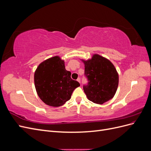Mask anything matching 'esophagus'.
I'll return each mask as SVG.
<instances>
[{
	"label": "esophagus",
	"mask_w": 151,
	"mask_h": 151,
	"mask_svg": "<svg viewBox=\"0 0 151 151\" xmlns=\"http://www.w3.org/2000/svg\"><path fill=\"white\" fill-rule=\"evenodd\" d=\"M77 81H78L79 83H81V79L79 78H79H78V79H77Z\"/></svg>",
	"instance_id": "1"
}]
</instances>
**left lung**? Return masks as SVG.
I'll list each match as a JSON object with an SVG mask.
<instances>
[{
  "label": "left lung",
  "mask_w": 151,
  "mask_h": 151,
  "mask_svg": "<svg viewBox=\"0 0 151 151\" xmlns=\"http://www.w3.org/2000/svg\"><path fill=\"white\" fill-rule=\"evenodd\" d=\"M84 63L88 83L83 85V89L87 97L97 104L108 101L114 96L118 88V74L115 66L99 55H94Z\"/></svg>",
  "instance_id": "1"
}]
</instances>
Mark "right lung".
Instances as JSON below:
<instances>
[{"instance_id": "add662e5", "label": "right lung", "mask_w": 151, "mask_h": 151, "mask_svg": "<svg viewBox=\"0 0 151 151\" xmlns=\"http://www.w3.org/2000/svg\"><path fill=\"white\" fill-rule=\"evenodd\" d=\"M70 76L71 72L65 69L64 61L58 56L40 63L34 77L40 98L49 106H62L70 99L73 91L80 86Z\"/></svg>"}]
</instances>
